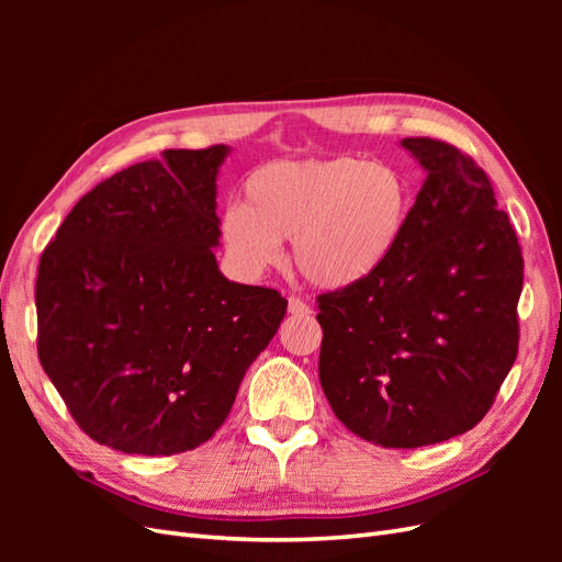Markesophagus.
I'll list each match as a JSON object with an SVG mask.
<instances>
[{
	"label": "esophagus",
	"mask_w": 562,
	"mask_h": 562,
	"mask_svg": "<svg viewBox=\"0 0 562 562\" xmlns=\"http://www.w3.org/2000/svg\"><path fill=\"white\" fill-rule=\"evenodd\" d=\"M288 312L295 314V316H307V314H312V307L302 297L291 295V297H288Z\"/></svg>",
	"instance_id": "34e87169"
}]
</instances>
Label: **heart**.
Listing matches in <instances>:
<instances>
[{
    "instance_id": "b5f03b06",
    "label": "heart",
    "mask_w": 562,
    "mask_h": 562,
    "mask_svg": "<svg viewBox=\"0 0 562 562\" xmlns=\"http://www.w3.org/2000/svg\"><path fill=\"white\" fill-rule=\"evenodd\" d=\"M241 194V206L220 220L229 258L246 274H262L291 239L297 274L321 291H349L375 277L411 213L396 168L353 157L265 161L246 176Z\"/></svg>"
}]
</instances>
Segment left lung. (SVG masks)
Segmentation results:
<instances>
[{
	"label": "left lung",
	"instance_id": "left-lung-1",
	"mask_svg": "<svg viewBox=\"0 0 562 562\" xmlns=\"http://www.w3.org/2000/svg\"><path fill=\"white\" fill-rule=\"evenodd\" d=\"M427 180L370 281L316 297L318 378L368 443L422 448L464 434L518 356L522 252L483 168L434 138L401 143Z\"/></svg>",
	"mask_w": 562,
	"mask_h": 562
}]
</instances>
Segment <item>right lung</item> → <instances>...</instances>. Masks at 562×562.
Instances as JSON below:
<instances>
[{"label":"right lung","mask_w":562,"mask_h":562,"mask_svg":"<svg viewBox=\"0 0 562 562\" xmlns=\"http://www.w3.org/2000/svg\"><path fill=\"white\" fill-rule=\"evenodd\" d=\"M225 145L98 182L37 269V353L79 429L126 454L194 450L232 411L288 300L220 274Z\"/></svg>","instance_id":"1"}]
</instances>
